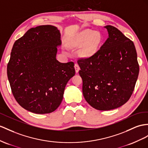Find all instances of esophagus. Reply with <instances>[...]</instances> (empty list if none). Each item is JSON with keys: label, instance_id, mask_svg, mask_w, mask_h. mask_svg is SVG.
I'll return each mask as SVG.
<instances>
[{"label": "esophagus", "instance_id": "esophagus-1", "mask_svg": "<svg viewBox=\"0 0 148 148\" xmlns=\"http://www.w3.org/2000/svg\"><path fill=\"white\" fill-rule=\"evenodd\" d=\"M74 68H75V73H77L80 70V67H79V66L77 64H75Z\"/></svg>", "mask_w": 148, "mask_h": 148}]
</instances>
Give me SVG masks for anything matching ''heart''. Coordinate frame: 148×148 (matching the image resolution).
Listing matches in <instances>:
<instances>
[{"mask_svg":"<svg viewBox=\"0 0 148 148\" xmlns=\"http://www.w3.org/2000/svg\"><path fill=\"white\" fill-rule=\"evenodd\" d=\"M102 41V36L97 31L86 29L67 40V45L70 47H78L82 45L80 54L84 58H89L97 52Z\"/></svg>","mask_w":148,"mask_h":148,"instance_id":"heart-1","label":"heart"}]
</instances>
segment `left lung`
<instances>
[{
	"instance_id": "1",
	"label": "left lung",
	"mask_w": 148,
	"mask_h": 148,
	"mask_svg": "<svg viewBox=\"0 0 148 148\" xmlns=\"http://www.w3.org/2000/svg\"><path fill=\"white\" fill-rule=\"evenodd\" d=\"M104 27L109 37L99 50L77 60L83 96L100 111L117 108L130 99L139 70L133 42L112 25Z\"/></svg>"
}]
</instances>
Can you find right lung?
<instances>
[{"label": "right lung", "instance_id": "add662e5", "mask_svg": "<svg viewBox=\"0 0 148 148\" xmlns=\"http://www.w3.org/2000/svg\"><path fill=\"white\" fill-rule=\"evenodd\" d=\"M61 43L60 31L51 25L30 29L15 42L7 77L15 99L26 110L51 113L61 103L67 83L75 75L73 62L56 59Z\"/></svg>", "mask_w": 148, "mask_h": 148}]
</instances>
